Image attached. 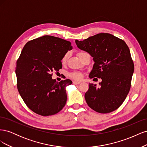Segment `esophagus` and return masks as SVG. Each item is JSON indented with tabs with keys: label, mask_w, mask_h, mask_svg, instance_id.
Segmentation results:
<instances>
[{
	"label": "esophagus",
	"mask_w": 147,
	"mask_h": 147,
	"mask_svg": "<svg viewBox=\"0 0 147 147\" xmlns=\"http://www.w3.org/2000/svg\"><path fill=\"white\" fill-rule=\"evenodd\" d=\"M81 82H78V81H74L73 82V83L74 84H80Z\"/></svg>",
	"instance_id": "esophagus-1"
}]
</instances>
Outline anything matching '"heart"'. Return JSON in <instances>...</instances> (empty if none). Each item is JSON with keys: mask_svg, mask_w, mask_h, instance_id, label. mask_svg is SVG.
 <instances>
[{"mask_svg": "<svg viewBox=\"0 0 147 147\" xmlns=\"http://www.w3.org/2000/svg\"><path fill=\"white\" fill-rule=\"evenodd\" d=\"M82 53H78V56L82 54ZM67 59H68V54L67 53V54H65L63 57V58H62L61 59V63L63 64H65L67 61ZM70 77H72V78L75 79V80H80L82 79V77H83V75L81 72H73L70 75Z\"/></svg>", "mask_w": 147, "mask_h": 147, "instance_id": "obj_1", "label": "heart"}]
</instances>
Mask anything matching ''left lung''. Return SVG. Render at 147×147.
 I'll return each instance as SVG.
<instances>
[{"instance_id": "1", "label": "left lung", "mask_w": 147, "mask_h": 147, "mask_svg": "<svg viewBox=\"0 0 147 147\" xmlns=\"http://www.w3.org/2000/svg\"><path fill=\"white\" fill-rule=\"evenodd\" d=\"M77 47L93 58L94 64L89 77L102 79L98 86L89 84L84 94L88 106L96 112L107 113L117 110L130 90L134 70L129 49L125 42L108 33H100L75 40Z\"/></svg>"}]
</instances>
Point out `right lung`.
<instances>
[{"label": "right lung", "mask_w": 147, "mask_h": 147, "mask_svg": "<svg viewBox=\"0 0 147 147\" xmlns=\"http://www.w3.org/2000/svg\"><path fill=\"white\" fill-rule=\"evenodd\" d=\"M72 50L69 41L44 35L28 42L16 62L15 73L20 94L28 107L42 116L58 113L67 101L69 79L57 82L52 72L62 68L61 59Z\"/></svg>", "instance_id": "1"}]
</instances>
